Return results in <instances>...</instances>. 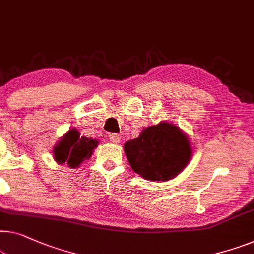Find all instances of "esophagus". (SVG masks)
<instances>
[{
    "label": "esophagus",
    "mask_w": 254,
    "mask_h": 254,
    "mask_svg": "<svg viewBox=\"0 0 254 254\" xmlns=\"http://www.w3.org/2000/svg\"><path fill=\"white\" fill-rule=\"evenodd\" d=\"M110 141L113 143H119L120 142V136L118 134H110L109 135Z\"/></svg>",
    "instance_id": "esophagus-1"
}]
</instances>
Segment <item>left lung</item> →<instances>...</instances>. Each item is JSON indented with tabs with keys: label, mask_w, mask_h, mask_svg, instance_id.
<instances>
[{
	"label": "left lung",
	"mask_w": 254,
	"mask_h": 254,
	"mask_svg": "<svg viewBox=\"0 0 254 254\" xmlns=\"http://www.w3.org/2000/svg\"><path fill=\"white\" fill-rule=\"evenodd\" d=\"M124 150L133 171L150 181L174 179L192 156L188 136L166 121L143 129Z\"/></svg>",
	"instance_id": "8db88e82"
}]
</instances>
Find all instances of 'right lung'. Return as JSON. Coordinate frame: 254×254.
Segmentation results:
<instances>
[{
    "mask_svg": "<svg viewBox=\"0 0 254 254\" xmlns=\"http://www.w3.org/2000/svg\"><path fill=\"white\" fill-rule=\"evenodd\" d=\"M97 145V139L80 136L79 131L73 128L54 146V158L58 164H67L68 167L76 168L82 161L89 159Z\"/></svg>",
    "mask_w": 254,
    "mask_h": 254,
    "instance_id": "add662e5",
    "label": "right lung"
}]
</instances>
